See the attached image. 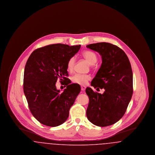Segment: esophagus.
<instances>
[{
  "instance_id": "esophagus-1",
  "label": "esophagus",
  "mask_w": 155,
  "mask_h": 155,
  "mask_svg": "<svg viewBox=\"0 0 155 155\" xmlns=\"http://www.w3.org/2000/svg\"><path fill=\"white\" fill-rule=\"evenodd\" d=\"M81 90L82 91H85V89H86V87L85 86H84V85H81Z\"/></svg>"
}]
</instances>
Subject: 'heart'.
Segmentation results:
<instances>
[{"label": "heart", "mask_w": 155, "mask_h": 155, "mask_svg": "<svg viewBox=\"0 0 155 155\" xmlns=\"http://www.w3.org/2000/svg\"><path fill=\"white\" fill-rule=\"evenodd\" d=\"M82 57L85 59L91 65L95 64L97 60V58L95 52L91 51H85L82 53ZM75 58H71L68 60L67 64V70L69 73H71L74 68ZM91 79V77L88 74H75L71 77V81L74 84L80 85H85Z\"/></svg>", "instance_id": "1"}]
</instances>
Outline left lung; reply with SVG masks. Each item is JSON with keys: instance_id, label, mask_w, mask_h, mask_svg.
<instances>
[{"instance_id": "1", "label": "left lung", "mask_w": 155, "mask_h": 155, "mask_svg": "<svg viewBox=\"0 0 155 155\" xmlns=\"http://www.w3.org/2000/svg\"><path fill=\"white\" fill-rule=\"evenodd\" d=\"M87 47L98 52L102 59L91 85L104 89L101 94L91 88L86 89L89 99L87 116L94 125H112L124 116L133 95L131 66L125 52L114 45L99 42Z\"/></svg>"}]
</instances>
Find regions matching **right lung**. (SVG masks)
<instances>
[{
	"label": "right lung",
	"instance_id": "right-lung-1",
	"mask_svg": "<svg viewBox=\"0 0 155 155\" xmlns=\"http://www.w3.org/2000/svg\"><path fill=\"white\" fill-rule=\"evenodd\" d=\"M81 45H49L32 52L24 69L23 89L30 111L41 124L56 127L64 123L80 94V85L67 78L68 60ZM58 79L66 81L67 88L60 93L55 87Z\"/></svg>",
	"mask_w": 155,
	"mask_h": 155
}]
</instances>
